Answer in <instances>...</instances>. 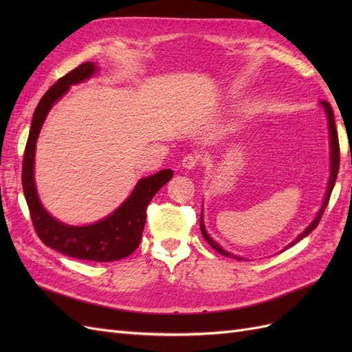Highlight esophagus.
<instances>
[{"label":"esophagus","mask_w":352,"mask_h":352,"mask_svg":"<svg viewBox=\"0 0 352 352\" xmlns=\"http://www.w3.org/2000/svg\"><path fill=\"white\" fill-rule=\"evenodd\" d=\"M198 164H199V158L197 155H192V154L185 155L184 160H182V167L186 168V170H194Z\"/></svg>","instance_id":"1"}]
</instances>
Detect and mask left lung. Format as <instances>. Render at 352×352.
<instances>
[{"mask_svg":"<svg viewBox=\"0 0 352 352\" xmlns=\"http://www.w3.org/2000/svg\"><path fill=\"white\" fill-rule=\"evenodd\" d=\"M322 105H323V109H324V111H326V114H327L329 135H330V150H332V151H330V177H329V184H327V192H326V195H324L323 206H322V208H320V210H318L316 219L311 221V225L308 226L302 233H300V235L296 236V239H295V241H292L289 245H287L286 248H289V247H292V245H295L296 242H300L302 238H305L307 235H310V233L317 228L318 221H320V219H322V216H323V212H324V210H326V207H327V204H329L330 194H332V189H333V186H335L336 177H338V172H339V158H340V157H339V140H338V131H336V126H335L333 110H332V107H330V104H329V102H326V101H323V102H322ZM199 228H201L202 236H204V239H206V241L211 245V247L214 248L219 254L225 255V257H229V258L242 260L241 257H238V255H235V254H230V252H228L226 250H223L217 242H214V241H212V239L210 238V235H208L207 230H206L204 223H202V216H201V219H199ZM286 248H285V250H286Z\"/></svg>","mask_w":352,"mask_h":352,"instance_id":"1","label":"left lung"}]
</instances>
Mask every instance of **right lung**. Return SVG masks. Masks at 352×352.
I'll return each mask as SVG.
<instances>
[{
  "label": "right lung",
  "instance_id": "add662e5",
  "mask_svg": "<svg viewBox=\"0 0 352 352\" xmlns=\"http://www.w3.org/2000/svg\"><path fill=\"white\" fill-rule=\"evenodd\" d=\"M97 72V66L88 61L60 78L44 94L36 105L30 132L23 154L22 184L28 202L32 225L36 235L47 247L72 258L87 261H116L131 255L141 242L146 220V207L150 201L173 176L170 168L141 179L132 194L109 217L89 226H69L56 220L42 207L34 179L35 148L48 111L69 89L70 85L89 79Z\"/></svg>",
  "mask_w": 352,
  "mask_h": 352
}]
</instances>
